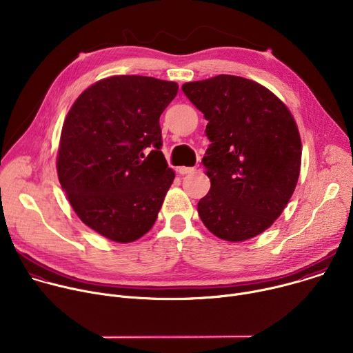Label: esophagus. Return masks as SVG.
Listing matches in <instances>:
<instances>
[{
	"label": "esophagus",
	"mask_w": 353,
	"mask_h": 353,
	"mask_svg": "<svg viewBox=\"0 0 353 353\" xmlns=\"http://www.w3.org/2000/svg\"><path fill=\"white\" fill-rule=\"evenodd\" d=\"M195 170V168H185V166H183V168H179V173L180 174H188V173H192Z\"/></svg>",
	"instance_id": "esophagus-1"
}]
</instances>
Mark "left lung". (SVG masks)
Instances as JSON below:
<instances>
[{"label": "left lung", "instance_id": "8db88e82", "mask_svg": "<svg viewBox=\"0 0 353 353\" xmlns=\"http://www.w3.org/2000/svg\"><path fill=\"white\" fill-rule=\"evenodd\" d=\"M208 121L203 165L211 190L198 214L219 239L241 241L268 229L294 191L301 142L293 116L263 85L216 75L181 86Z\"/></svg>", "mask_w": 353, "mask_h": 353}]
</instances>
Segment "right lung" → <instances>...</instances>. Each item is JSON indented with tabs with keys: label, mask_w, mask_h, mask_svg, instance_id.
<instances>
[{
	"label": "right lung",
	"mask_w": 353,
	"mask_h": 353,
	"mask_svg": "<svg viewBox=\"0 0 353 353\" xmlns=\"http://www.w3.org/2000/svg\"><path fill=\"white\" fill-rule=\"evenodd\" d=\"M179 85L141 75L100 79L63 125L59 180L79 219L113 241L154 226L174 172L162 154L159 117Z\"/></svg>",
	"instance_id": "obj_1"
}]
</instances>
